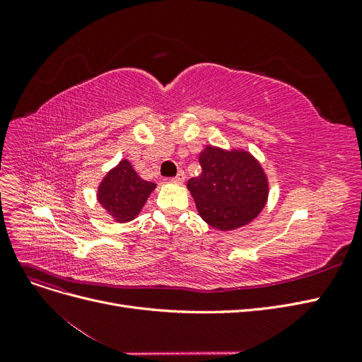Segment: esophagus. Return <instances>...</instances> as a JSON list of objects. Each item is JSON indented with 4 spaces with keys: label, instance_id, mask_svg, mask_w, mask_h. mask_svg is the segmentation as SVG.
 I'll return each instance as SVG.
<instances>
[{
    "label": "esophagus",
    "instance_id": "34e87169",
    "mask_svg": "<svg viewBox=\"0 0 362 362\" xmlns=\"http://www.w3.org/2000/svg\"><path fill=\"white\" fill-rule=\"evenodd\" d=\"M184 178H185V173H184L182 170H180L177 175H175L173 178H170V181H172L173 184H182V182H184Z\"/></svg>",
    "mask_w": 362,
    "mask_h": 362
}]
</instances>
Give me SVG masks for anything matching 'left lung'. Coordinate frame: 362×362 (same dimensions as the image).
Returning <instances> with one entry per match:
<instances>
[{
    "label": "left lung",
    "instance_id": "1",
    "mask_svg": "<svg viewBox=\"0 0 362 362\" xmlns=\"http://www.w3.org/2000/svg\"><path fill=\"white\" fill-rule=\"evenodd\" d=\"M202 173L187 182L199 216L221 231H233L259 214L267 199V180L247 152L206 146Z\"/></svg>",
    "mask_w": 362,
    "mask_h": 362
}]
</instances>
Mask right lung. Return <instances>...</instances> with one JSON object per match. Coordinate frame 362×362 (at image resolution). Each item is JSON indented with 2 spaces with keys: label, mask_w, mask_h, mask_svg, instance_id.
I'll list each match as a JSON object with an SVG mask.
<instances>
[{
  "label": "right lung",
  "mask_w": 362,
  "mask_h": 362,
  "mask_svg": "<svg viewBox=\"0 0 362 362\" xmlns=\"http://www.w3.org/2000/svg\"><path fill=\"white\" fill-rule=\"evenodd\" d=\"M154 189V182L141 180L129 161L122 160L103 180L98 199L117 222H129L140 213Z\"/></svg>",
  "instance_id": "add662e5"
}]
</instances>
